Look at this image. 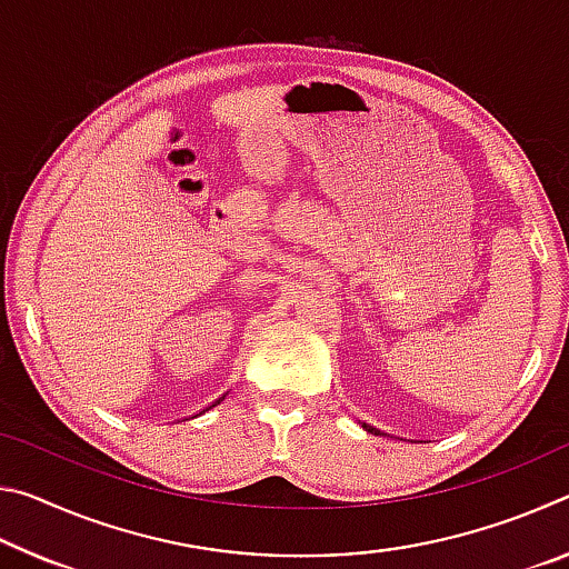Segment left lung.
<instances>
[{
	"mask_svg": "<svg viewBox=\"0 0 569 569\" xmlns=\"http://www.w3.org/2000/svg\"><path fill=\"white\" fill-rule=\"evenodd\" d=\"M369 431H371V435H373V429H371V427H369Z\"/></svg>",
	"mask_w": 569,
	"mask_h": 569,
	"instance_id": "obj_1",
	"label": "left lung"
}]
</instances>
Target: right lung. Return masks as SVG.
<instances>
[{"label": "right lung", "instance_id": "obj_1", "mask_svg": "<svg viewBox=\"0 0 569 569\" xmlns=\"http://www.w3.org/2000/svg\"><path fill=\"white\" fill-rule=\"evenodd\" d=\"M216 403H220V399H218V401H216Z\"/></svg>", "mask_w": 569, "mask_h": 569}]
</instances>
